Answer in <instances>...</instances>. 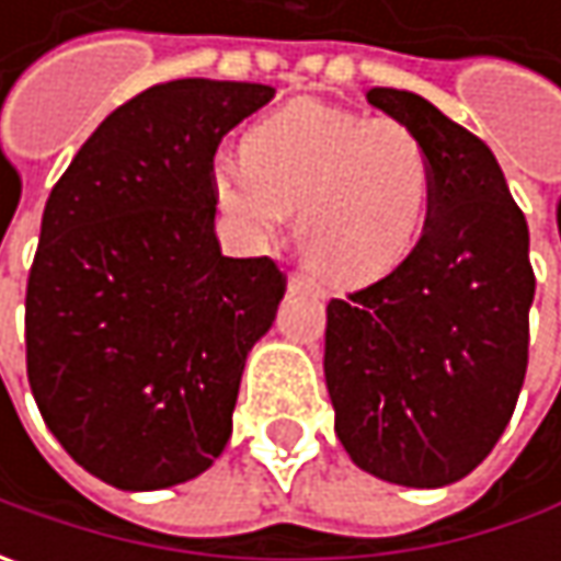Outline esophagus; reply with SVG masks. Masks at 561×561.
Returning a JSON list of instances; mask_svg holds the SVG:
<instances>
[{"label":"esophagus","instance_id":"obj_1","mask_svg":"<svg viewBox=\"0 0 561 561\" xmlns=\"http://www.w3.org/2000/svg\"><path fill=\"white\" fill-rule=\"evenodd\" d=\"M287 287H290V290H314V284L306 274H290V277H287Z\"/></svg>","mask_w":561,"mask_h":561}]
</instances>
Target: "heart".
I'll list each match as a JSON object with an SVG mask.
<instances>
[{
    "instance_id": "obj_1",
    "label": "heart",
    "mask_w": 561,
    "mask_h": 561,
    "mask_svg": "<svg viewBox=\"0 0 561 561\" xmlns=\"http://www.w3.org/2000/svg\"><path fill=\"white\" fill-rule=\"evenodd\" d=\"M240 163L211 171V196L237 237L268 247L293 211L299 255L334 287L390 277L427 225L434 171L402 121L299 99L249 127Z\"/></svg>"
}]
</instances>
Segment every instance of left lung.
<instances>
[{"label": "left lung", "instance_id": "1", "mask_svg": "<svg viewBox=\"0 0 561 561\" xmlns=\"http://www.w3.org/2000/svg\"><path fill=\"white\" fill-rule=\"evenodd\" d=\"M365 99L419 134L434 196L390 277L331 299L324 380L350 459L380 481H462L503 437L528 371V221L484 140L409 90Z\"/></svg>", "mask_w": 561, "mask_h": 561}]
</instances>
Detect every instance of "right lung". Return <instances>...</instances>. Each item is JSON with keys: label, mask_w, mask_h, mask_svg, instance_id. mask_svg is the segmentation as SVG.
I'll return each mask as SVG.
<instances>
[{"label": "right lung", "mask_w": 561, "mask_h": 561, "mask_svg": "<svg viewBox=\"0 0 561 561\" xmlns=\"http://www.w3.org/2000/svg\"><path fill=\"white\" fill-rule=\"evenodd\" d=\"M274 99L184 77L124 102L53 186L27 280V380L65 453L118 490L199 478L287 280L215 237L218 142Z\"/></svg>", "instance_id": "obj_1"}]
</instances>
